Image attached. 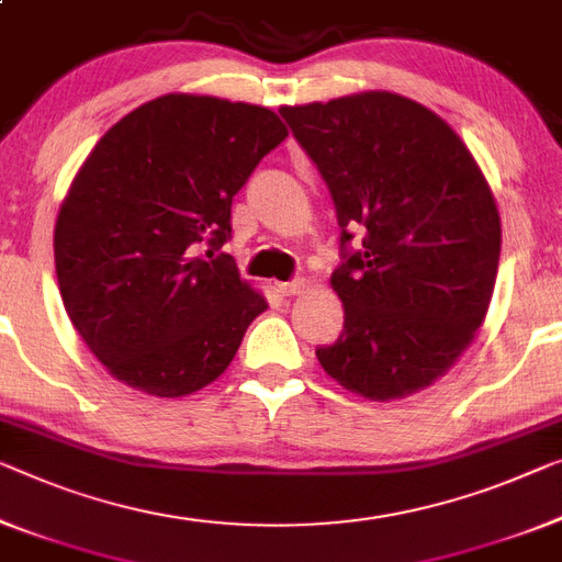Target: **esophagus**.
Here are the masks:
<instances>
[{
    "instance_id": "esophagus-1",
    "label": "esophagus",
    "mask_w": 562,
    "mask_h": 562,
    "mask_svg": "<svg viewBox=\"0 0 562 562\" xmlns=\"http://www.w3.org/2000/svg\"><path fill=\"white\" fill-rule=\"evenodd\" d=\"M276 289H279V293H283V296H299V293H304L308 289V283L306 279H293V281L276 283Z\"/></svg>"
}]
</instances>
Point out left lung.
Returning <instances> with one entry per match:
<instances>
[{"label": "left lung", "mask_w": 562, "mask_h": 562, "mask_svg": "<svg viewBox=\"0 0 562 562\" xmlns=\"http://www.w3.org/2000/svg\"><path fill=\"white\" fill-rule=\"evenodd\" d=\"M334 198L344 263L331 286L344 331L316 357L344 390L402 400L445 376L485 322L499 213L450 125L394 92L283 105ZM353 232L362 248L351 252Z\"/></svg>", "instance_id": "8db88e82"}]
</instances>
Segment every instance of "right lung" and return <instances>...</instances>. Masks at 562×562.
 I'll return each instance as SVG.
<instances>
[{"instance_id": "right-lung-1", "label": "right lung", "mask_w": 562, "mask_h": 562, "mask_svg": "<svg viewBox=\"0 0 562 562\" xmlns=\"http://www.w3.org/2000/svg\"><path fill=\"white\" fill-rule=\"evenodd\" d=\"M286 135L269 108L162 94L77 170L55 226L57 283L77 334L123 384L172 400L236 357L266 299L213 251L231 238L233 195Z\"/></svg>"}]
</instances>
